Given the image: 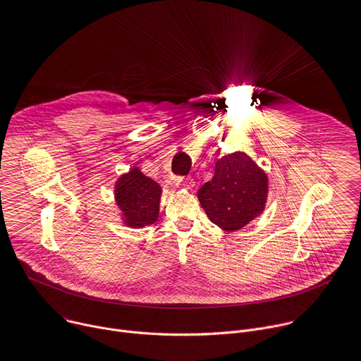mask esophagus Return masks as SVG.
Returning a JSON list of instances; mask_svg holds the SVG:
<instances>
[{"label":"esophagus","instance_id":"obj_1","mask_svg":"<svg viewBox=\"0 0 361 361\" xmlns=\"http://www.w3.org/2000/svg\"><path fill=\"white\" fill-rule=\"evenodd\" d=\"M173 183H175V185H180V183H182V186H183L185 189H188V190L193 189V186H195V180H193L192 178H188V179H185V180L173 179Z\"/></svg>","mask_w":361,"mask_h":361}]
</instances>
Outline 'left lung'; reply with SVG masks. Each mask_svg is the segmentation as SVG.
Wrapping results in <instances>:
<instances>
[{"mask_svg": "<svg viewBox=\"0 0 361 361\" xmlns=\"http://www.w3.org/2000/svg\"><path fill=\"white\" fill-rule=\"evenodd\" d=\"M267 195L266 172L240 151L218 159L212 180L197 190L209 221L228 233L243 229L260 216Z\"/></svg>", "mask_w": 361, "mask_h": 361, "instance_id": "1", "label": "left lung"}]
</instances>
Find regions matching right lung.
Listing matches in <instances>:
<instances>
[{"label":"right lung","instance_id":"right-lung-1","mask_svg":"<svg viewBox=\"0 0 361 361\" xmlns=\"http://www.w3.org/2000/svg\"><path fill=\"white\" fill-rule=\"evenodd\" d=\"M162 188L137 166L122 173L114 186V199L126 228L142 229L159 218Z\"/></svg>","mask_w":361,"mask_h":361}]
</instances>
